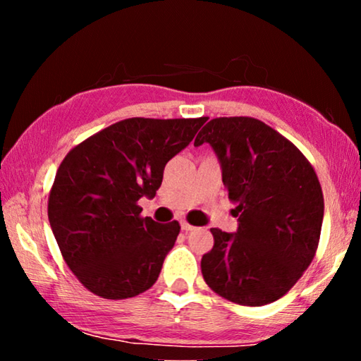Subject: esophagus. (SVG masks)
I'll return each instance as SVG.
<instances>
[{
  "instance_id": "esophagus-1",
  "label": "esophagus",
  "mask_w": 361,
  "mask_h": 361,
  "mask_svg": "<svg viewBox=\"0 0 361 361\" xmlns=\"http://www.w3.org/2000/svg\"><path fill=\"white\" fill-rule=\"evenodd\" d=\"M181 229H183V231H186V232H189V231H194L195 228H194V226L189 224V223H186V221H181Z\"/></svg>"
}]
</instances>
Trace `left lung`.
I'll use <instances>...</instances> for the list:
<instances>
[{"instance_id": "left-lung-1", "label": "left lung", "mask_w": 361, "mask_h": 361, "mask_svg": "<svg viewBox=\"0 0 361 361\" xmlns=\"http://www.w3.org/2000/svg\"><path fill=\"white\" fill-rule=\"evenodd\" d=\"M202 143L218 157L239 216L235 232L210 229L215 245L200 261L205 282L242 305L277 301L319 245L325 209L319 178L295 145L258 119H212L194 146Z\"/></svg>"}]
</instances>
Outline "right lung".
<instances>
[{
    "label": "right lung",
    "instance_id": "obj_1",
    "mask_svg": "<svg viewBox=\"0 0 361 361\" xmlns=\"http://www.w3.org/2000/svg\"><path fill=\"white\" fill-rule=\"evenodd\" d=\"M205 118H132L73 148L57 170L47 215L63 259L85 288L126 299L151 288L180 234L178 221L142 218L164 169Z\"/></svg>",
    "mask_w": 361,
    "mask_h": 361
}]
</instances>
